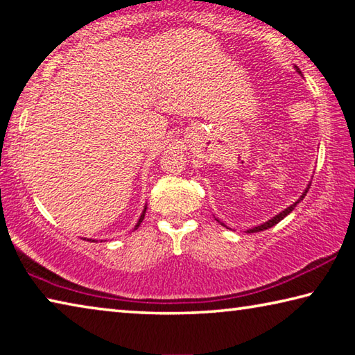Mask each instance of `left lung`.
<instances>
[{
    "instance_id": "1",
    "label": "left lung",
    "mask_w": 355,
    "mask_h": 355,
    "mask_svg": "<svg viewBox=\"0 0 355 355\" xmlns=\"http://www.w3.org/2000/svg\"><path fill=\"white\" fill-rule=\"evenodd\" d=\"M296 70L299 71V69H297V67H296ZM299 73H300V71H299ZM310 184H311V183H309V186H307V188H305V191L302 192V196H300V197H299V199H297L296 202H294V203H293V205H290V207H288V208H285V209H284V211H280L279 214H275V216H274V218H272V219H269L268 222H263V224H260V225H257V227H254V228H249V230H248V233H257V232H263V230H268V228H271V227H274L275 224H279V222H280L282 219H284V218H286V216H288V214H290V213L293 211V209L297 207V203H299L300 200H304V197H305V196H307V192H309V189H310ZM219 222H220V220H219ZM220 225H224V227H227L225 224H222V222H220Z\"/></svg>"
}]
</instances>
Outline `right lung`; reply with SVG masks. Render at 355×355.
<instances>
[{
  "label": "right lung",
  "mask_w": 355,
  "mask_h": 355,
  "mask_svg": "<svg viewBox=\"0 0 355 355\" xmlns=\"http://www.w3.org/2000/svg\"><path fill=\"white\" fill-rule=\"evenodd\" d=\"M146 211H147V207H144V211H142V214H141V218H139V220H137V224L135 225V230H136V228H137V227H139V225H141V222L144 220V216H146ZM87 241H95V239H87Z\"/></svg>",
  "instance_id": "right-lung-1"
}]
</instances>
